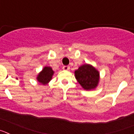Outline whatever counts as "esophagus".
<instances>
[{"label": "esophagus", "instance_id": "1", "mask_svg": "<svg viewBox=\"0 0 134 134\" xmlns=\"http://www.w3.org/2000/svg\"><path fill=\"white\" fill-rule=\"evenodd\" d=\"M62 68H63V70H68L70 69V66H64L63 67H62Z\"/></svg>", "mask_w": 134, "mask_h": 134}]
</instances>
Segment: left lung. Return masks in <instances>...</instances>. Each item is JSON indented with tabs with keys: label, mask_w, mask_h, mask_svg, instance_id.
<instances>
[{
	"label": "left lung",
	"mask_w": 134,
	"mask_h": 134,
	"mask_svg": "<svg viewBox=\"0 0 134 134\" xmlns=\"http://www.w3.org/2000/svg\"><path fill=\"white\" fill-rule=\"evenodd\" d=\"M76 79L82 88L86 90L93 89L97 86L99 74L91 65L84 64L75 71Z\"/></svg>",
	"instance_id": "left-lung-1"
}]
</instances>
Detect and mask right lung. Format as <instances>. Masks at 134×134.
<instances>
[{"label": "right lung", "instance_id": "right-lung-1", "mask_svg": "<svg viewBox=\"0 0 134 134\" xmlns=\"http://www.w3.org/2000/svg\"><path fill=\"white\" fill-rule=\"evenodd\" d=\"M53 74H54V71L52 70V68L46 66L39 74L37 79L40 83L43 84V85H46L50 81Z\"/></svg>", "mask_w": 134, "mask_h": 134}]
</instances>
